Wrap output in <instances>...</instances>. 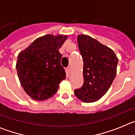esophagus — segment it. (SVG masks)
Wrapping results in <instances>:
<instances>
[{
  "label": "esophagus",
  "mask_w": 135,
  "mask_h": 135,
  "mask_svg": "<svg viewBox=\"0 0 135 135\" xmlns=\"http://www.w3.org/2000/svg\"><path fill=\"white\" fill-rule=\"evenodd\" d=\"M67 71L68 72V74H71V69L70 67H68V68H67Z\"/></svg>",
  "instance_id": "34e87169"
}]
</instances>
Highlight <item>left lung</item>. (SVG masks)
<instances>
[{
  "label": "left lung",
  "instance_id": "1",
  "mask_svg": "<svg viewBox=\"0 0 135 135\" xmlns=\"http://www.w3.org/2000/svg\"><path fill=\"white\" fill-rule=\"evenodd\" d=\"M83 59L84 83L74 94L80 101L93 103L105 95L117 72L118 59L112 49L85 34L77 36Z\"/></svg>",
  "mask_w": 135,
  "mask_h": 135
}]
</instances>
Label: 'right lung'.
I'll return each instance as SVG.
<instances>
[{
	"mask_svg": "<svg viewBox=\"0 0 135 135\" xmlns=\"http://www.w3.org/2000/svg\"><path fill=\"white\" fill-rule=\"evenodd\" d=\"M68 36L46 34L36 39L17 56L16 70L20 84L32 99L45 101L56 93L65 79L59 49Z\"/></svg>",
	"mask_w": 135,
	"mask_h": 135,
	"instance_id": "right-lung-1",
	"label": "right lung"
}]
</instances>
